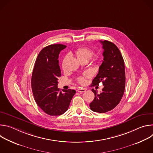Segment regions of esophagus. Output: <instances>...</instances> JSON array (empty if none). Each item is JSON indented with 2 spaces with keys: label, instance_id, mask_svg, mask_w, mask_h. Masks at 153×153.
Masks as SVG:
<instances>
[{
  "label": "esophagus",
  "instance_id": "1",
  "mask_svg": "<svg viewBox=\"0 0 153 153\" xmlns=\"http://www.w3.org/2000/svg\"><path fill=\"white\" fill-rule=\"evenodd\" d=\"M77 91L79 93H83V92H85L86 90L84 89V88H78Z\"/></svg>",
  "mask_w": 153,
  "mask_h": 153
}]
</instances>
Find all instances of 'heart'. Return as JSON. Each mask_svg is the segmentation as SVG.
Instances as JSON below:
<instances>
[{
	"mask_svg": "<svg viewBox=\"0 0 153 153\" xmlns=\"http://www.w3.org/2000/svg\"><path fill=\"white\" fill-rule=\"evenodd\" d=\"M93 54H94V52L91 49H90L89 48H87V47H85L79 48L76 51V55L79 60L85 59H87L89 60V59L93 56ZM62 67L63 70L65 69V59L62 62ZM89 76H90V74H86L85 75V76H86V77H88ZM78 80L80 83H83L85 82V79L83 77H79Z\"/></svg>",
	"mask_w": 153,
	"mask_h": 153,
	"instance_id": "obj_1",
	"label": "heart"
}]
</instances>
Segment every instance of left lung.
<instances>
[{
	"label": "left lung",
	"instance_id": "8db88e82",
	"mask_svg": "<svg viewBox=\"0 0 153 153\" xmlns=\"http://www.w3.org/2000/svg\"><path fill=\"white\" fill-rule=\"evenodd\" d=\"M100 42L104 50L103 60L92 84L99 85L102 82L104 87L100 94L92 89L95 97L90 106L94 112L104 113L112 110L121 100L125 87V71L124 60L117 46L108 40Z\"/></svg>",
	"mask_w": 153,
	"mask_h": 153
}]
</instances>
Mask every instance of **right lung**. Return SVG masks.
I'll return each instance as SVG.
<instances>
[{
	"label": "right lung",
	"instance_id": "1",
	"mask_svg": "<svg viewBox=\"0 0 153 153\" xmlns=\"http://www.w3.org/2000/svg\"><path fill=\"white\" fill-rule=\"evenodd\" d=\"M67 47L53 44L43 48L34 65L31 87L35 101L41 110L50 116H59L66 112L76 93L74 90L57 88L58 78L61 76L59 54Z\"/></svg>",
	"mask_w": 153,
	"mask_h": 153
}]
</instances>
